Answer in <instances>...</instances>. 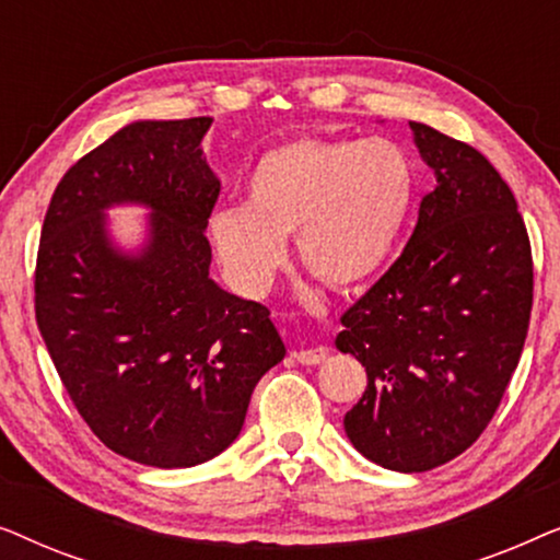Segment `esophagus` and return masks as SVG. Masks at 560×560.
Masks as SVG:
<instances>
[{
	"instance_id": "1",
	"label": "esophagus",
	"mask_w": 560,
	"mask_h": 560,
	"mask_svg": "<svg viewBox=\"0 0 560 560\" xmlns=\"http://www.w3.org/2000/svg\"><path fill=\"white\" fill-rule=\"evenodd\" d=\"M293 357H295V362H301L305 366H316V364H320L328 357V349L326 347L298 349V351H293Z\"/></svg>"
}]
</instances>
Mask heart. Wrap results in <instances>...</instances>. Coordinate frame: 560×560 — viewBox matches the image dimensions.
I'll return each mask as SVG.
<instances>
[{
  "mask_svg": "<svg viewBox=\"0 0 560 560\" xmlns=\"http://www.w3.org/2000/svg\"><path fill=\"white\" fill-rule=\"evenodd\" d=\"M416 196L400 144L298 137L267 150L247 180L249 206H226L209 234L226 278L262 295L288 259V236L313 278L336 290L370 282L393 255Z\"/></svg>",
  "mask_w": 560,
  "mask_h": 560,
  "instance_id": "b5f03b06",
  "label": "heart"
}]
</instances>
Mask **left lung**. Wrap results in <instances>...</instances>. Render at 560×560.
<instances>
[{
	"mask_svg": "<svg viewBox=\"0 0 560 560\" xmlns=\"http://www.w3.org/2000/svg\"><path fill=\"white\" fill-rule=\"evenodd\" d=\"M435 171L389 270L343 311L336 347L366 370L349 441L393 471H428L485 433L523 354L533 252L517 201L471 144L410 121Z\"/></svg>",
	"mask_w": 560,
	"mask_h": 560,
	"instance_id": "1",
	"label": "left lung"
}]
</instances>
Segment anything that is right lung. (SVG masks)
<instances>
[{
	"label": "right lung",
	"instance_id": "obj_1",
	"mask_svg": "<svg viewBox=\"0 0 560 560\" xmlns=\"http://www.w3.org/2000/svg\"><path fill=\"white\" fill-rule=\"evenodd\" d=\"M211 117L135 121L68 167L35 265V320L68 397L114 454L158 469L219 456L285 343L262 303L209 278L219 198L201 140ZM153 209L137 258L105 240L106 205Z\"/></svg>",
	"mask_w": 560,
	"mask_h": 560
}]
</instances>
